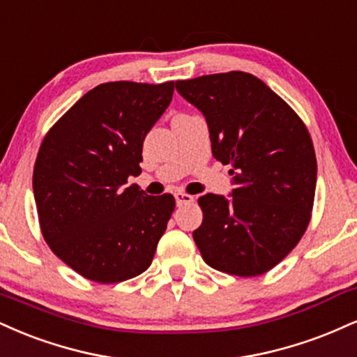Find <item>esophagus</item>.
Returning a JSON list of instances; mask_svg holds the SVG:
<instances>
[{
    "label": "esophagus",
    "mask_w": 357,
    "mask_h": 357,
    "mask_svg": "<svg viewBox=\"0 0 357 357\" xmlns=\"http://www.w3.org/2000/svg\"><path fill=\"white\" fill-rule=\"evenodd\" d=\"M174 199H176V204L178 206H183V204H190L195 201V197L191 195H186V192H174Z\"/></svg>",
    "instance_id": "obj_1"
}]
</instances>
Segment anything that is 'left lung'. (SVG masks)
I'll use <instances>...</instances> for the list:
<instances>
[{"label":"left lung","instance_id":"left-lung-1","mask_svg":"<svg viewBox=\"0 0 357 357\" xmlns=\"http://www.w3.org/2000/svg\"><path fill=\"white\" fill-rule=\"evenodd\" d=\"M203 113L213 156L231 165L229 197L201 196L192 233L204 263L236 276H259L303 238L314 203L317 165L307 128L284 100L243 71L176 81Z\"/></svg>","mask_w":357,"mask_h":357}]
</instances>
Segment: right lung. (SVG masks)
<instances>
[{
	"label": "right lung",
	"instance_id": "right-lung-1",
	"mask_svg": "<svg viewBox=\"0 0 357 357\" xmlns=\"http://www.w3.org/2000/svg\"><path fill=\"white\" fill-rule=\"evenodd\" d=\"M174 81H114L93 88L43 139L33 171L41 233L51 251L91 281L144 273L174 211L171 195L148 196L143 141L173 100Z\"/></svg>",
	"mask_w": 357,
	"mask_h": 357
}]
</instances>
